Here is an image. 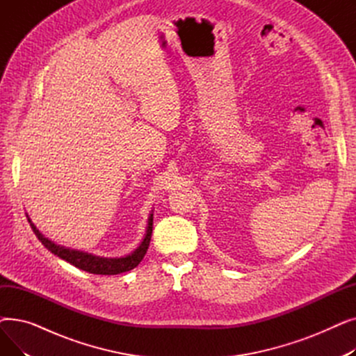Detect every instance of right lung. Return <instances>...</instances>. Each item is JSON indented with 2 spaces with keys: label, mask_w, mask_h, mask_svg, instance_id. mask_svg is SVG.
<instances>
[{
  "label": "right lung",
  "mask_w": 356,
  "mask_h": 356,
  "mask_svg": "<svg viewBox=\"0 0 356 356\" xmlns=\"http://www.w3.org/2000/svg\"><path fill=\"white\" fill-rule=\"evenodd\" d=\"M27 219L30 222V227H31L33 232L35 234V236L39 238V241L51 254L58 255L59 258L67 261V263H70L74 267H78L79 270H83L90 274H102V275L121 274V273L136 268L141 263V259L144 258V255L148 250V245H149V239H152V234H153V213H152L148 218V227H147L145 236L140 244V247L134 252H131L129 255L121 257V258H104V257H97V255L76 251V250H69L62 245L54 244V242H51L49 238H46L39 229L35 228V225L31 222L29 215H27Z\"/></svg>",
  "instance_id": "1"
}]
</instances>
